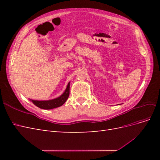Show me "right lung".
<instances>
[{
	"label": "right lung",
	"instance_id": "1",
	"mask_svg": "<svg viewBox=\"0 0 160 160\" xmlns=\"http://www.w3.org/2000/svg\"><path fill=\"white\" fill-rule=\"evenodd\" d=\"M69 88H70V82L67 86V88L65 90L61 95L59 98L55 99H51V100H44V101H39V100H34L29 99L32 103L35 104L38 108L43 109H52L54 108H59L60 106L63 105L65 101L67 100L69 95Z\"/></svg>",
	"mask_w": 160,
	"mask_h": 160
}]
</instances>
